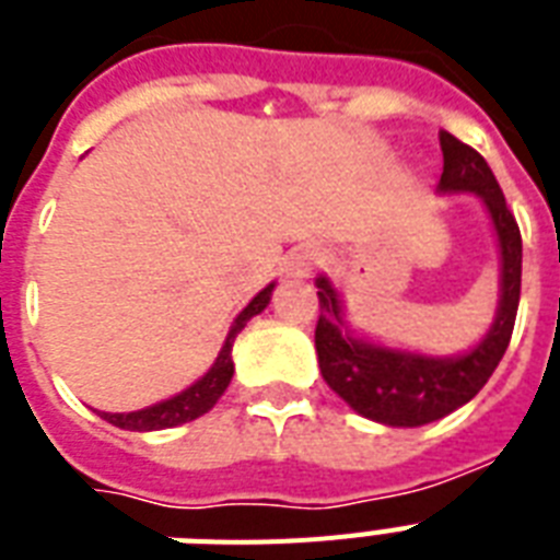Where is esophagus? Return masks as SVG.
<instances>
[{
    "label": "esophagus",
    "mask_w": 560,
    "mask_h": 560,
    "mask_svg": "<svg viewBox=\"0 0 560 560\" xmlns=\"http://www.w3.org/2000/svg\"><path fill=\"white\" fill-rule=\"evenodd\" d=\"M319 264H323V249H319V246H299L296 253H293V258H290V272H293V276H307V272L316 270Z\"/></svg>",
    "instance_id": "34e87169"
}]
</instances>
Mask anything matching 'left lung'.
I'll list each match as a JSON object with an SVG mask.
<instances>
[{"label": "left lung", "instance_id": "left-lung-1", "mask_svg": "<svg viewBox=\"0 0 560 560\" xmlns=\"http://www.w3.org/2000/svg\"><path fill=\"white\" fill-rule=\"evenodd\" d=\"M444 168L442 191L479 194L494 220L500 255H503V288L500 307L486 340L462 358L439 360L409 354L354 340L342 331L340 296L328 279H316L319 319H316V354L325 383L360 416L389 427H421L451 416L453 409L468 404L488 377L500 366L514 331V316L521 302L523 244L517 220L505 206L500 183L470 144L459 142L447 130L439 133Z\"/></svg>", "mask_w": 560, "mask_h": 560}]
</instances>
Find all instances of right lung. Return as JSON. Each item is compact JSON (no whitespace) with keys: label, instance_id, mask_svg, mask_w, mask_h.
I'll use <instances>...</instances> for the list:
<instances>
[{"label":"right lung","instance_id":"add662e5","mask_svg":"<svg viewBox=\"0 0 560 560\" xmlns=\"http://www.w3.org/2000/svg\"><path fill=\"white\" fill-rule=\"evenodd\" d=\"M270 293H272V284H267V288H264L261 293H258V296H255L253 302L237 314L235 325H232V331H229L226 337V346L220 349L214 366L202 374L200 381L194 383V386H188L186 392H179V395H174V398L162 400V404L139 409V412H101V418H107L109 424L121 427V430H139V433H148V430H165V427L186 424V421L206 416V412L218 404L220 395L226 392L229 381H232V372H235V363H232V346H235V337L255 314H261L264 307H267Z\"/></svg>","mask_w":560,"mask_h":560}]
</instances>
